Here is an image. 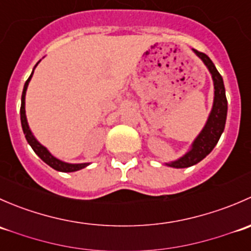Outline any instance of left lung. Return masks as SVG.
<instances>
[{"instance_id": "1", "label": "left lung", "mask_w": 251, "mask_h": 251, "mask_svg": "<svg viewBox=\"0 0 251 251\" xmlns=\"http://www.w3.org/2000/svg\"><path fill=\"white\" fill-rule=\"evenodd\" d=\"M193 52L196 53L197 57L201 58V62L204 63L205 67L211 74L212 82H214V103H212L211 111L207 116L203 130L199 132L196 140L192 142L191 149L177 160L165 163V165L175 169H184L193 166L203 160L205 156L209 155L210 151L215 148V146L219 142L225 130V125H226L227 98L222 76L217 72L212 60L205 53L198 52L197 50H193Z\"/></svg>"}]
</instances>
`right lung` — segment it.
Wrapping results in <instances>:
<instances>
[{"mask_svg":"<svg viewBox=\"0 0 251 251\" xmlns=\"http://www.w3.org/2000/svg\"><path fill=\"white\" fill-rule=\"evenodd\" d=\"M40 62H41V60H39V62H37V64H39ZM37 64L34 67V70H35V68L37 67ZM34 70H32L31 75H30L29 78H27L26 82H25V85H24V88H23L22 105H20V121H22L23 132H24L27 143L30 144V147H31L32 149H34L35 153H36L37 155L41 158V160H44L47 165H50V168L54 169V170L60 171V173H74V171H78V170H81V169L86 168V166L90 165V163L70 164V163H65V161L59 160L58 158L53 156L46 147L42 146V144L36 140V137L34 136V133H32L31 130H30L29 124H27L26 114H25V95H26L27 86H29L30 80H31L32 74H34Z\"/></svg>","mask_w":251,"mask_h":251,"instance_id":"1","label":"right lung"}]
</instances>
